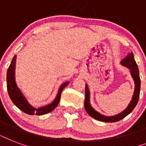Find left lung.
<instances>
[{"instance_id": "obj_1", "label": "left lung", "mask_w": 146, "mask_h": 146, "mask_svg": "<svg viewBox=\"0 0 146 146\" xmlns=\"http://www.w3.org/2000/svg\"><path fill=\"white\" fill-rule=\"evenodd\" d=\"M121 64L124 66H127L128 68L131 70L132 76L133 78L134 81H135V92H134L133 97L132 99L131 102L129 103L127 108L125 109L124 111H123L122 113H119L117 115L114 116V117H104V116L100 114L96 111L90 105L89 103V89L87 85H86V96H85V102L84 106L86 111L87 113H89V115L91 116L92 117L95 118L96 120H100V121H103V122L106 123H111V122H117L119 120H122L123 118L127 117L129 113H131L132 111L135 108V107L138 103L139 98V93H140V77H139V73L138 66L136 64L135 60H134L133 54V52L129 53V54L127 55V57H125L124 59L121 60Z\"/></svg>"}]
</instances>
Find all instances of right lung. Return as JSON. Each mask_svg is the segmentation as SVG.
Wrapping results in <instances>:
<instances>
[{
    "label": "right lung",
    "mask_w": 146,
    "mask_h": 146,
    "mask_svg": "<svg viewBox=\"0 0 146 146\" xmlns=\"http://www.w3.org/2000/svg\"><path fill=\"white\" fill-rule=\"evenodd\" d=\"M16 58L17 56L15 55L13 58L11 64L7 70V91L10 99L12 100L13 104L19 108L22 111H23L24 113H28L30 115H42L48 113L50 111H52L58 105L60 99V96L63 89L68 85L69 82H66L62 85L59 89L58 94H57V98L55 100L51 103V104L47 105V106L42 107L40 108H34L29 104L26 98L23 97L21 92L19 91L18 89L16 82H15V76H14V70H15V63H16Z\"/></svg>",
    "instance_id": "right-lung-1"
}]
</instances>
